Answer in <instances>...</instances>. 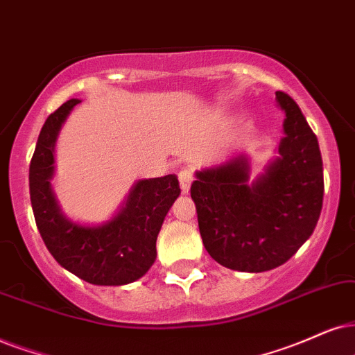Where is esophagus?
Listing matches in <instances>:
<instances>
[{
	"mask_svg": "<svg viewBox=\"0 0 355 355\" xmlns=\"http://www.w3.org/2000/svg\"><path fill=\"white\" fill-rule=\"evenodd\" d=\"M178 180H180V187H182L183 193H188L191 182H193V170L188 167H183L180 172H178Z\"/></svg>",
	"mask_w": 355,
	"mask_h": 355,
	"instance_id": "obj_1",
	"label": "esophagus"
}]
</instances>
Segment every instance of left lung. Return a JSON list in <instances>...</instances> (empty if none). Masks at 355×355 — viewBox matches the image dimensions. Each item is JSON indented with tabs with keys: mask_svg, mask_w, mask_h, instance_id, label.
<instances>
[{
	"mask_svg": "<svg viewBox=\"0 0 355 355\" xmlns=\"http://www.w3.org/2000/svg\"><path fill=\"white\" fill-rule=\"evenodd\" d=\"M286 136L280 157L249 182L244 155L196 173L190 193L205 249L221 266L266 272L285 263L315 231L322 208V159L315 132L297 103L284 92Z\"/></svg>",
	"mask_w": 355,
	"mask_h": 355,
	"instance_id": "left-lung-1",
	"label": "left lung"
}]
</instances>
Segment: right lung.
I'll use <instances>...</instances> for the list:
<instances>
[{
    "label": "right lung",
    "instance_id": "1",
    "mask_svg": "<svg viewBox=\"0 0 355 355\" xmlns=\"http://www.w3.org/2000/svg\"><path fill=\"white\" fill-rule=\"evenodd\" d=\"M80 100H69L40 129L29 167L35 224L53 259L93 285H125L141 278L155 260V242L170 206L180 195L175 175L139 180L124 208L103 226H80L58 209L51 190L53 146L67 116Z\"/></svg>",
    "mask_w": 355,
    "mask_h": 355
}]
</instances>
